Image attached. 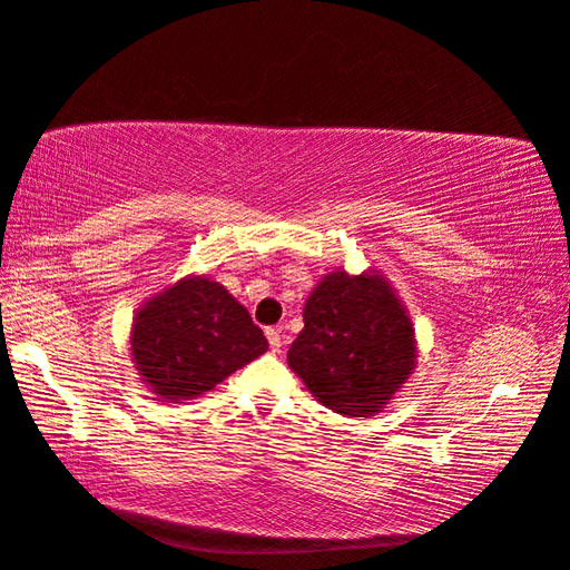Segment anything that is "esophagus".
Masks as SVG:
<instances>
[{"label": "esophagus", "mask_w": 570, "mask_h": 570, "mask_svg": "<svg viewBox=\"0 0 570 570\" xmlns=\"http://www.w3.org/2000/svg\"><path fill=\"white\" fill-rule=\"evenodd\" d=\"M265 335H267L269 347H273V353H279V347H283V335H279V331H275V327H267Z\"/></svg>", "instance_id": "34e87169"}]
</instances>
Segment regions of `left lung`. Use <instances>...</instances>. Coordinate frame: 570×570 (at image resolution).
I'll return each instance as SVG.
<instances>
[{"instance_id":"left-lung-1","label":"left lung","mask_w":570,"mask_h":570,"mask_svg":"<svg viewBox=\"0 0 570 570\" xmlns=\"http://www.w3.org/2000/svg\"><path fill=\"white\" fill-rule=\"evenodd\" d=\"M303 323L287 365L333 413H383L415 371L413 321L391 279L375 269L323 275L305 301Z\"/></svg>"}]
</instances>
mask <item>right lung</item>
Segmentation results:
<instances>
[{
	"label": "right lung",
	"instance_id": "1",
	"mask_svg": "<svg viewBox=\"0 0 570 570\" xmlns=\"http://www.w3.org/2000/svg\"><path fill=\"white\" fill-rule=\"evenodd\" d=\"M129 351L159 403L193 401L267 351L253 317L223 285L187 275L139 307Z\"/></svg>",
	"mask_w": 570,
	"mask_h": 570
}]
</instances>
